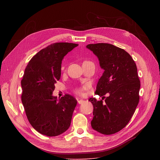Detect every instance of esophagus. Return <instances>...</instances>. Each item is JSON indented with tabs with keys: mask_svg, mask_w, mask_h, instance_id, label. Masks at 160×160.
I'll return each mask as SVG.
<instances>
[{
	"mask_svg": "<svg viewBox=\"0 0 160 160\" xmlns=\"http://www.w3.org/2000/svg\"><path fill=\"white\" fill-rule=\"evenodd\" d=\"M83 102H84V100H83V99H80V100H78V104H82Z\"/></svg>",
	"mask_w": 160,
	"mask_h": 160,
	"instance_id": "esophagus-1",
	"label": "esophagus"
}]
</instances>
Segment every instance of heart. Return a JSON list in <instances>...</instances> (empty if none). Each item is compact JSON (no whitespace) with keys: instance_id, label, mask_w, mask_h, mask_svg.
<instances>
[{"instance_id":"b5f03b06","label":"heart","mask_w":160,"mask_h":160,"mask_svg":"<svg viewBox=\"0 0 160 160\" xmlns=\"http://www.w3.org/2000/svg\"><path fill=\"white\" fill-rule=\"evenodd\" d=\"M89 87V84L88 83H86L83 87L77 88L76 90V92L79 94V95H83L84 94V90L87 89Z\"/></svg>"}]
</instances>
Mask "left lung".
<instances>
[{"label":"left lung","instance_id":"left-lung-1","mask_svg":"<svg viewBox=\"0 0 160 160\" xmlns=\"http://www.w3.org/2000/svg\"><path fill=\"white\" fill-rule=\"evenodd\" d=\"M87 48L98 56L104 70L95 94L105 98V102L96 98L88 100L94 107L91 126L104 135L115 133L128 124L139 102L138 68L127 52L112 44H88Z\"/></svg>","mask_w":160,"mask_h":160}]
</instances>
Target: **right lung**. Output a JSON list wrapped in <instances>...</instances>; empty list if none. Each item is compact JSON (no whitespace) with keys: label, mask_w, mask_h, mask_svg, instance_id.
Listing matches in <instances>:
<instances>
[{"label":"right lung","mask_w":160,"mask_h":160,"mask_svg":"<svg viewBox=\"0 0 160 160\" xmlns=\"http://www.w3.org/2000/svg\"><path fill=\"white\" fill-rule=\"evenodd\" d=\"M78 44L54 43L37 52L27 66L21 83V101L31 125L49 137L59 135L70 127L77 101L65 94L59 100L52 96L61 77L64 56Z\"/></svg>","instance_id":"add662e5"}]
</instances>
